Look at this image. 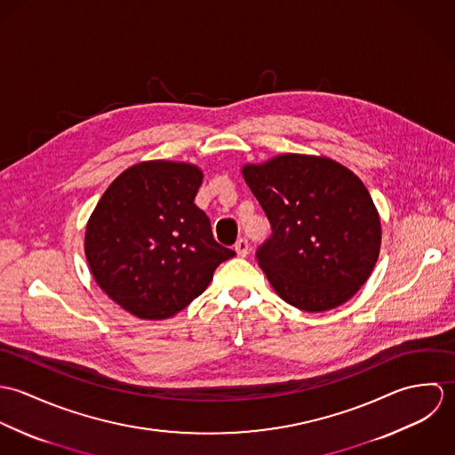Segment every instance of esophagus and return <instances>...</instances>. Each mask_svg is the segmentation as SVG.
Here are the masks:
<instances>
[{"instance_id":"obj_1","label":"esophagus","mask_w":455,"mask_h":455,"mask_svg":"<svg viewBox=\"0 0 455 455\" xmlns=\"http://www.w3.org/2000/svg\"><path fill=\"white\" fill-rule=\"evenodd\" d=\"M235 251L240 258H247L249 254V242L245 238H240L236 243H235Z\"/></svg>"}]
</instances>
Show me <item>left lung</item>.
Here are the masks:
<instances>
[{"label": "left lung", "instance_id": "8db88e82", "mask_svg": "<svg viewBox=\"0 0 455 455\" xmlns=\"http://www.w3.org/2000/svg\"><path fill=\"white\" fill-rule=\"evenodd\" d=\"M242 173L271 224L256 258L275 292L312 314L348 301L370 278L382 242L379 212L359 177L303 154L245 164Z\"/></svg>", "mask_w": 455, "mask_h": 455}]
</instances>
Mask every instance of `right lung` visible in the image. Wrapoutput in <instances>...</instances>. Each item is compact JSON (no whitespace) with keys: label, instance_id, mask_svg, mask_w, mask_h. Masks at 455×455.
<instances>
[{"label":"right lung","instance_id":"1","mask_svg":"<svg viewBox=\"0 0 455 455\" xmlns=\"http://www.w3.org/2000/svg\"><path fill=\"white\" fill-rule=\"evenodd\" d=\"M203 172L188 163L145 161L123 172L85 229V258L101 291L138 319L184 310L235 251L213 240L196 206Z\"/></svg>","mask_w":455,"mask_h":455}]
</instances>
